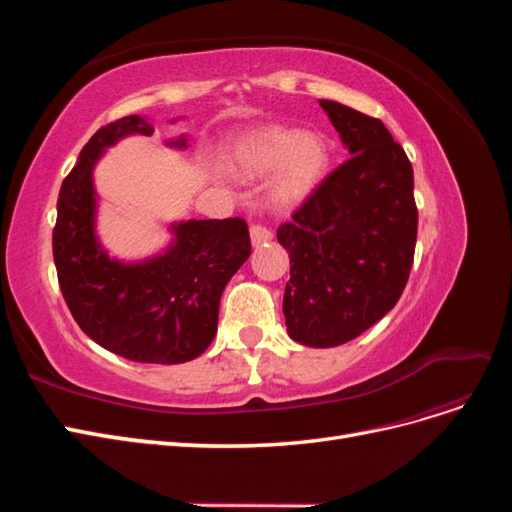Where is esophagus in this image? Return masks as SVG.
<instances>
[{
  "mask_svg": "<svg viewBox=\"0 0 512 512\" xmlns=\"http://www.w3.org/2000/svg\"><path fill=\"white\" fill-rule=\"evenodd\" d=\"M250 237H252V245L258 247L262 243L271 241L273 239V232L267 226H262V224H252L250 226Z\"/></svg>",
  "mask_w": 512,
  "mask_h": 512,
  "instance_id": "1",
  "label": "esophagus"
}]
</instances>
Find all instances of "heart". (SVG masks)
<instances>
[{
	"mask_svg": "<svg viewBox=\"0 0 512 512\" xmlns=\"http://www.w3.org/2000/svg\"><path fill=\"white\" fill-rule=\"evenodd\" d=\"M329 145L320 134H303L284 126H267L241 138L232 164L245 177H265L273 170L269 198L290 209L314 194L329 168Z\"/></svg>",
	"mask_w": 512,
	"mask_h": 512,
	"instance_id": "b5f03b06",
	"label": "heart"
}]
</instances>
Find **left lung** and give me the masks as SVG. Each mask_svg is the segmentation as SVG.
I'll list each match as a JSON object with an SVG mask.
<instances>
[{
	"label": "left lung",
	"mask_w": 512,
	"mask_h": 512,
	"mask_svg": "<svg viewBox=\"0 0 512 512\" xmlns=\"http://www.w3.org/2000/svg\"><path fill=\"white\" fill-rule=\"evenodd\" d=\"M350 158L277 228L290 256L288 335L309 348L359 337L399 301L410 277L418 213L404 147L376 117L320 100Z\"/></svg>",
	"instance_id": "obj_1"
}]
</instances>
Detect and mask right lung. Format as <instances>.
I'll use <instances>...</instances> for the list:
<instances>
[{"mask_svg": "<svg viewBox=\"0 0 512 512\" xmlns=\"http://www.w3.org/2000/svg\"><path fill=\"white\" fill-rule=\"evenodd\" d=\"M130 134L151 136L153 126L141 115L108 123L61 183L53 228L57 280L76 324L108 352L136 363H185L218 333L222 292L252 252L250 230L241 218L177 222L158 256H108L96 235L94 168L106 147ZM168 145L183 149L185 136Z\"/></svg>", "mask_w": 512, "mask_h": 512, "instance_id": "1", "label": "right lung"}]
</instances>
